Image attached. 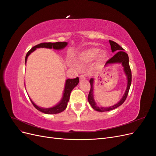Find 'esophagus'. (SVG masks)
I'll return each instance as SVG.
<instances>
[{
  "label": "esophagus",
  "instance_id": "esophagus-1",
  "mask_svg": "<svg viewBox=\"0 0 156 156\" xmlns=\"http://www.w3.org/2000/svg\"><path fill=\"white\" fill-rule=\"evenodd\" d=\"M79 79H80V80H81V81H82V80L85 79V77H84V75H80V76H79Z\"/></svg>",
  "mask_w": 156,
  "mask_h": 156
}]
</instances>
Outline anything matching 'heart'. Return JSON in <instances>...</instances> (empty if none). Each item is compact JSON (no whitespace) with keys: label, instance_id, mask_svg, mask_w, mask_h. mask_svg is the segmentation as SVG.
<instances>
[{"label":"heart","instance_id":"1","mask_svg":"<svg viewBox=\"0 0 156 156\" xmlns=\"http://www.w3.org/2000/svg\"><path fill=\"white\" fill-rule=\"evenodd\" d=\"M99 53H100V49L98 48L88 49L78 53L75 56V60L76 61L77 63L88 62V61L95 59L98 56ZM107 56L108 55L106 51H102L100 55V58L101 60H104L107 58Z\"/></svg>","mask_w":156,"mask_h":156}]
</instances>
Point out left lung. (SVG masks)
Here are the masks:
<instances>
[{"label": "left lung", "mask_w": 156, "mask_h": 156, "mask_svg": "<svg viewBox=\"0 0 156 156\" xmlns=\"http://www.w3.org/2000/svg\"><path fill=\"white\" fill-rule=\"evenodd\" d=\"M109 44L111 45V48L112 50V53L115 52L116 54L112 56L111 58H110L107 62H106L105 65L109 64H115V63H119L122 64V66H123L124 72L127 77V88L125 91V93L124 94L123 97L120 100V101L116 103V104L112 105L109 107H100L97 105L95 101H94V96H93V90H94V79L93 78H91L90 80V92L88 94V100L90 104L92 106V107L94 108V110H96L99 112H105V111H108L115 109V108L119 107L120 106L122 103H123L126 99L127 96V94H128L131 83V72L130 66L129 64V56L124 51V49L120 46L119 44L116 42L109 40Z\"/></svg>", "instance_id": "obj_1"}]
</instances>
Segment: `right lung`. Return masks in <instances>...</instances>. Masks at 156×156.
Segmentation results:
<instances>
[{
	"label": "right lung",
	"instance_id": "obj_1",
	"mask_svg": "<svg viewBox=\"0 0 156 156\" xmlns=\"http://www.w3.org/2000/svg\"><path fill=\"white\" fill-rule=\"evenodd\" d=\"M68 45L67 42H55V43H51V42H48V43H41L37 45H35L29 51H28L27 53L26 57H25V63L27 62V60L28 56L30 55L31 53L33 51H34L37 48H48V49H52L53 48L56 50H60L64 49L65 47H66ZM79 82V77H76L75 79H68L66 81L64 90L63 92V96L62 99H61L60 101L58 103L57 105L53 107L50 108H42L40 107L37 105H36L35 103L32 101L31 99L30 100L34 106V107L37 110H38L42 112L45 113V114H57V113H60L62 112L66 109V108L67 107L68 103L69 100L70 93L72 91V90L76 87Z\"/></svg>",
	"mask_w": 156,
	"mask_h": 156
}]
</instances>
